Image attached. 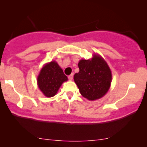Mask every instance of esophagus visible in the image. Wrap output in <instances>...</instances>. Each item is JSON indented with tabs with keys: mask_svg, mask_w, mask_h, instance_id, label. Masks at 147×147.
<instances>
[{
	"mask_svg": "<svg viewBox=\"0 0 147 147\" xmlns=\"http://www.w3.org/2000/svg\"><path fill=\"white\" fill-rule=\"evenodd\" d=\"M68 79L70 81H72V79H73V74H71V75H70L68 76Z\"/></svg>",
	"mask_w": 147,
	"mask_h": 147,
	"instance_id": "obj_1",
	"label": "esophagus"
}]
</instances>
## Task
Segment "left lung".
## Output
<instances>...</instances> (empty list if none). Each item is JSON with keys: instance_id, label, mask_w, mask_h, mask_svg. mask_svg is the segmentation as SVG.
I'll return each instance as SVG.
<instances>
[{"instance_id": "1", "label": "left lung", "mask_w": 147, "mask_h": 147, "mask_svg": "<svg viewBox=\"0 0 147 147\" xmlns=\"http://www.w3.org/2000/svg\"><path fill=\"white\" fill-rule=\"evenodd\" d=\"M79 72L74 81L81 95L90 101L102 98L111 87L112 73L109 65L99 55L94 54L90 59H81Z\"/></svg>"}]
</instances>
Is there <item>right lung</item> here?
<instances>
[{
    "label": "right lung",
    "mask_w": 147,
    "mask_h": 147,
    "mask_svg": "<svg viewBox=\"0 0 147 147\" xmlns=\"http://www.w3.org/2000/svg\"><path fill=\"white\" fill-rule=\"evenodd\" d=\"M67 81L68 77L55 61L45 63L37 77L38 88L47 97L56 95L62 84Z\"/></svg>",
    "instance_id": "right-lung-1"
}]
</instances>
